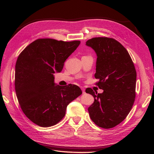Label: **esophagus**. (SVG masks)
Here are the masks:
<instances>
[{
  "label": "esophagus",
  "mask_w": 154,
  "mask_h": 154,
  "mask_svg": "<svg viewBox=\"0 0 154 154\" xmlns=\"http://www.w3.org/2000/svg\"><path fill=\"white\" fill-rule=\"evenodd\" d=\"M81 88V90H82V93L84 94V93H85V88H84V87H82L81 88Z\"/></svg>",
  "instance_id": "esophagus-1"
}]
</instances>
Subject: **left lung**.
<instances>
[{
  "instance_id": "left-lung-1",
  "label": "left lung",
  "mask_w": 154,
  "mask_h": 154,
  "mask_svg": "<svg viewBox=\"0 0 154 154\" xmlns=\"http://www.w3.org/2000/svg\"><path fill=\"white\" fill-rule=\"evenodd\" d=\"M85 45L97 55L95 77L103 91L97 94L91 88L85 90L94 98L88 108L89 116L100 127H114L126 118L135 100L137 73L134 63L125 48L114 38L95 37Z\"/></svg>"
}]
</instances>
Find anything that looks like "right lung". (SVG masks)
Returning <instances> with one entry per match:
<instances>
[{
    "mask_svg": "<svg viewBox=\"0 0 154 154\" xmlns=\"http://www.w3.org/2000/svg\"><path fill=\"white\" fill-rule=\"evenodd\" d=\"M80 42L40 38L32 42L18 57L15 69V88L20 107L32 122L42 127L57 124L66 115L68 104L82 94L75 85L62 87L54 74Z\"/></svg>",
    "mask_w": 154,
    "mask_h": 154,
    "instance_id": "1",
    "label": "right lung"
}]
</instances>
